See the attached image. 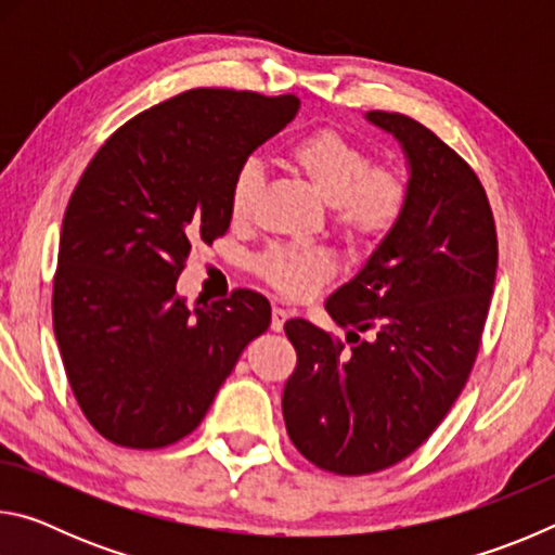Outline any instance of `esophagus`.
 Returning a JSON list of instances; mask_svg holds the SVG:
<instances>
[{
    "instance_id": "esophagus-1",
    "label": "esophagus",
    "mask_w": 555,
    "mask_h": 555,
    "mask_svg": "<svg viewBox=\"0 0 555 555\" xmlns=\"http://www.w3.org/2000/svg\"><path fill=\"white\" fill-rule=\"evenodd\" d=\"M286 318H288V311H284V308H279V306H274V311H271V331L274 333H279L281 327H284V323H286Z\"/></svg>"
}]
</instances>
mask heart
Here are the masks:
<instances>
[{
	"label": "heart",
	"instance_id": "b5f03b06",
	"mask_svg": "<svg viewBox=\"0 0 555 555\" xmlns=\"http://www.w3.org/2000/svg\"><path fill=\"white\" fill-rule=\"evenodd\" d=\"M286 162L327 203V220L347 247L367 251L389 240L411 205V178L397 164H374L360 139L335 127L298 137L286 149ZM264 168L249 158L230 185V218L249 224L264 191ZM335 264L325 249L271 244L255 259V274L281 296L306 298L333 276Z\"/></svg>",
	"mask_w": 555,
	"mask_h": 555
}]
</instances>
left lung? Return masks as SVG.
I'll use <instances>...</instances> for the list:
<instances>
[{
    "label": "left lung",
    "mask_w": 555,
    "mask_h": 555,
    "mask_svg": "<svg viewBox=\"0 0 555 555\" xmlns=\"http://www.w3.org/2000/svg\"><path fill=\"white\" fill-rule=\"evenodd\" d=\"M411 164V205L350 284L327 298L345 340L291 318L281 409L308 463L343 477L401 463L453 406L480 352L496 228L480 178L436 131L374 109Z\"/></svg>",
    "instance_id": "8db88e82"
}]
</instances>
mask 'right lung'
I'll return each instance as SVG.
<instances>
[{"mask_svg": "<svg viewBox=\"0 0 555 555\" xmlns=\"http://www.w3.org/2000/svg\"><path fill=\"white\" fill-rule=\"evenodd\" d=\"M296 95L195 88L139 112L92 156L68 201L53 331L82 416L109 443L193 434L249 340L271 323L249 288L188 308L176 281L230 228L237 168L296 117Z\"/></svg>", "mask_w": 555, "mask_h": 555, "instance_id": "1", "label": "right lung"}]
</instances>
